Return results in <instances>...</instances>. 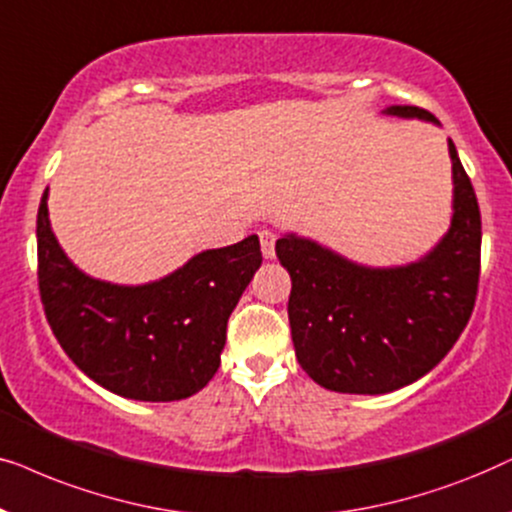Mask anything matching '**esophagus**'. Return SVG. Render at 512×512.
<instances>
[{
    "label": "esophagus",
    "instance_id": "34e87169",
    "mask_svg": "<svg viewBox=\"0 0 512 512\" xmlns=\"http://www.w3.org/2000/svg\"><path fill=\"white\" fill-rule=\"evenodd\" d=\"M260 245H262L264 260H274V257H276V234H274V231L262 229L260 231Z\"/></svg>",
    "mask_w": 512,
    "mask_h": 512
}]
</instances>
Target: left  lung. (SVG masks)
Wrapping results in <instances>:
<instances>
[{
  "instance_id": "1",
  "label": "left lung",
  "mask_w": 512,
  "mask_h": 512,
  "mask_svg": "<svg viewBox=\"0 0 512 512\" xmlns=\"http://www.w3.org/2000/svg\"><path fill=\"white\" fill-rule=\"evenodd\" d=\"M388 117L440 126L431 112L391 105ZM452 222L417 262L365 267L311 238L285 234L278 260L292 278L288 318L302 370L327 391L381 395L433 370L466 327L480 281L482 222L452 140Z\"/></svg>"
}]
</instances>
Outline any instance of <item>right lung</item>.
<instances>
[{
    "label": "right lung",
    "mask_w": 512,
    "mask_h": 512,
    "mask_svg": "<svg viewBox=\"0 0 512 512\" xmlns=\"http://www.w3.org/2000/svg\"><path fill=\"white\" fill-rule=\"evenodd\" d=\"M37 213L39 292L53 335L86 377L142 403L199 393L220 367L227 320L262 264L255 234L203 250L173 274L142 285L100 281L74 267Z\"/></svg>",
    "instance_id": "add662e5"
}]
</instances>
